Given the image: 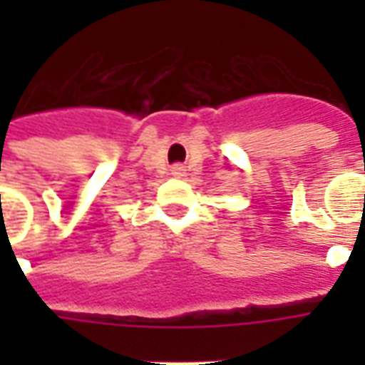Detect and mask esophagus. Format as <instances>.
Instances as JSON below:
<instances>
[{
    "label": "esophagus",
    "mask_w": 365,
    "mask_h": 365,
    "mask_svg": "<svg viewBox=\"0 0 365 365\" xmlns=\"http://www.w3.org/2000/svg\"><path fill=\"white\" fill-rule=\"evenodd\" d=\"M172 172H174V175H183V168L182 166H175L174 170H172Z\"/></svg>",
    "instance_id": "1"
}]
</instances>
